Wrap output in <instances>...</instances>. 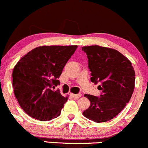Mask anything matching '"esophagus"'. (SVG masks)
<instances>
[{"instance_id": "1", "label": "esophagus", "mask_w": 148, "mask_h": 148, "mask_svg": "<svg viewBox=\"0 0 148 148\" xmlns=\"http://www.w3.org/2000/svg\"><path fill=\"white\" fill-rule=\"evenodd\" d=\"M70 95H71L73 98H74V99H78V98H80V96H81V94H73V93H71Z\"/></svg>"}]
</instances>
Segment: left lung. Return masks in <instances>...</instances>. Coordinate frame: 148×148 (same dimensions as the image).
Listing matches in <instances>:
<instances>
[{
  "label": "left lung",
  "mask_w": 148,
  "mask_h": 148,
  "mask_svg": "<svg viewBox=\"0 0 148 148\" xmlns=\"http://www.w3.org/2000/svg\"><path fill=\"white\" fill-rule=\"evenodd\" d=\"M87 55L90 80L99 83V97L86 94L90 101L83 112L85 117L97 123L111 120L130 100L134 88L135 73L131 62L117 50L98 45L83 47Z\"/></svg>",
  "instance_id": "obj_1"
}]
</instances>
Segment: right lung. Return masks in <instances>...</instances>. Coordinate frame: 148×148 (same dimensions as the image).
<instances>
[{
    "mask_svg": "<svg viewBox=\"0 0 148 148\" xmlns=\"http://www.w3.org/2000/svg\"><path fill=\"white\" fill-rule=\"evenodd\" d=\"M77 46H42L25 55L13 71V87L21 109L31 117L49 121L60 116L68 100L55 87Z\"/></svg>",
    "mask_w": 148,
    "mask_h": 148,
    "instance_id": "right-lung-1",
    "label": "right lung"
}]
</instances>
